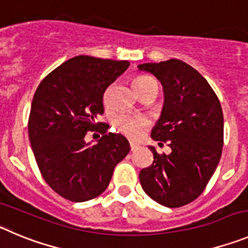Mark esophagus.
I'll return each instance as SVG.
<instances>
[{
    "mask_svg": "<svg viewBox=\"0 0 248 248\" xmlns=\"http://www.w3.org/2000/svg\"><path fill=\"white\" fill-rule=\"evenodd\" d=\"M138 147H139V145L135 144V142H130V150H131V151H135Z\"/></svg>",
    "mask_w": 248,
    "mask_h": 248,
    "instance_id": "34e87169",
    "label": "esophagus"
}]
</instances>
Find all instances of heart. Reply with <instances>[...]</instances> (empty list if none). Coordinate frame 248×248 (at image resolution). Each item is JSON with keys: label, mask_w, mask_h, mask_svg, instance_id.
I'll return each mask as SVG.
<instances>
[{"label": "heart", "mask_w": 248, "mask_h": 248, "mask_svg": "<svg viewBox=\"0 0 248 248\" xmlns=\"http://www.w3.org/2000/svg\"><path fill=\"white\" fill-rule=\"evenodd\" d=\"M134 88L138 94H141L145 91L151 88H158L156 79L151 76H138L134 79ZM108 103V93L104 94V104ZM114 128L123 135L128 136L130 139H138L145 129L149 126L150 119L146 115H131L128 113H122L114 118Z\"/></svg>", "instance_id": "heart-1"}]
</instances>
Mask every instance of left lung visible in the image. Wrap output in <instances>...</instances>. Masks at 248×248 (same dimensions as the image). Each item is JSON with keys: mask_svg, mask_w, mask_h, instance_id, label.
<instances>
[{"mask_svg": "<svg viewBox=\"0 0 248 248\" xmlns=\"http://www.w3.org/2000/svg\"><path fill=\"white\" fill-rule=\"evenodd\" d=\"M138 67L162 83L165 104L151 138L172 150L166 155L150 146L154 162L140 171V183L161 205L179 208L198 198L217 170L224 145L221 104L208 81L183 61Z\"/></svg>", "mask_w": 248, "mask_h": 248, "instance_id": "8db88e82", "label": "left lung"}]
</instances>
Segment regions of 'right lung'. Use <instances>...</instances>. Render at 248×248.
Returning a JSON list of instances; mask_svg holds the SVG:
<instances>
[{
    "label": "right lung",
    "instance_id": "right-lung-1",
    "mask_svg": "<svg viewBox=\"0 0 248 248\" xmlns=\"http://www.w3.org/2000/svg\"><path fill=\"white\" fill-rule=\"evenodd\" d=\"M129 65L76 56L45 76L34 93L28 119L31 150L44 181L67 201L102 194L117 163L130 151L124 136L107 133L108 124L96 122L104 112V92ZM88 131L102 134L98 144H85Z\"/></svg>",
    "mask_w": 248,
    "mask_h": 248
}]
</instances>
